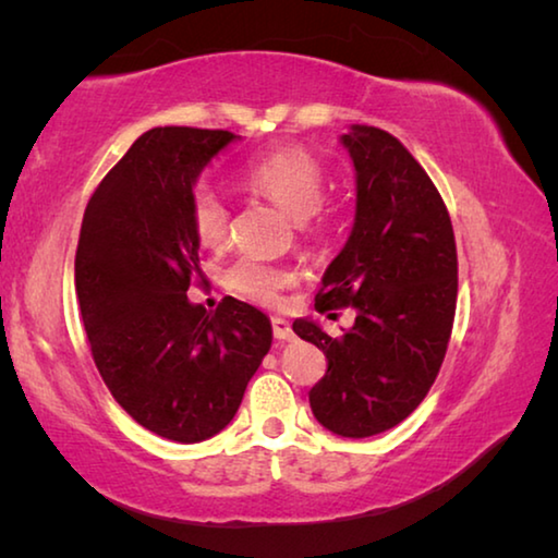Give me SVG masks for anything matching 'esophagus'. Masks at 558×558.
I'll return each mask as SVG.
<instances>
[{
    "instance_id": "34e87169",
    "label": "esophagus",
    "mask_w": 558,
    "mask_h": 558,
    "mask_svg": "<svg viewBox=\"0 0 558 558\" xmlns=\"http://www.w3.org/2000/svg\"><path fill=\"white\" fill-rule=\"evenodd\" d=\"M272 335H276L278 342H290V339H292V327H290L288 319L272 317Z\"/></svg>"
}]
</instances>
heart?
Masks as SVG:
<instances>
[{
  "mask_svg": "<svg viewBox=\"0 0 558 558\" xmlns=\"http://www.w3.org/2000/svg\"><path fill=\"white\" fill-rule=\"evenodd\" d=\"M243 184L292 216L300 233L317 235L325 229L323 206H319L327 184L325 167L305 147L288 145L256 157L245 167ZM189 221L196 239L209 248L229 239L231 211L223 196L206 179H196L189 189ZM223 280L239 295L270 305L278 300L280 290L290 286L292 276L288 268L276 263L241 256L226 268Z\"/></svg>",
  "mask_w": 558,
  "mask_h": 558,
  "instance_id": "b5f03b06",
  "label": "heart"
}]
</instances>
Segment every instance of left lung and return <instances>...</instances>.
<instances>
[{"instance_id":"obj_1","label":"left lung","mask_w":558,"mask_h":558,"mask_svg":"<svg viewBox=\"0 0 558 558\" xmlns=\"http://www.w3.org/2000/svg\"><path fill=\"white\" fill-rule=\"evenodd\" d=\"M342 145L356 172V214L315 307H352L354 325L339 337L313 319L292 329L327 356L310 389L315 418L337 436L369 438L399 426L436 381L456 319L458 251L436 184L399 140L352 125Z\"/></svg>"}]
</instances>
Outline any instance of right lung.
<instances>
[{"instance_id":"obj_1","label":"right lung","mask_w":558,"mask_h":558,"mask_svg":"<svg viewBox=\"0 0 558 558\" xmlns=\"http://www.w3.org/2000/svg\"><path fill=\"white\" fill-rule=\"evenodd\" d=\"M239 135L155 128L93 192L75 251V292L93 362L140 426L199 442L229 426L268 354L270 319L223 298L214 313L189 302L199 239L189 189Z\"/></svg>"}]
</instances>
